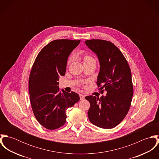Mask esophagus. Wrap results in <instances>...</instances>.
I'll return each instance as SVG.
<instances>
[{"label":"esophagus","mask_w":159,"mask_h":159,"mask_svg":"<svg viewBox=\"0 0 159 159\" xmlns=\"http://www.w3.org/2000/svg\"><path fill=\"white\" fill-rule=\"evenodd\" d=\"M84 95H83V94H80V100H83L84 98Z\"/></svg>","instance_id":"1"}]
</instances>
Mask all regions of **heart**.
Wrapping results in <instances>:
<instances>
[{
    "label": "heart",
    "instance_id": "heart-1",
    "mask_svg": "<svg viewBox=\"0 0 159 159\" xmlns=\"http://www.w3.org/2000/svg\"><path fill=\"white\" fill-rule=\"evenodd\" d=\"M83 60H84V62H86V61H92V60H94L91 56H88V55H86V56H84V57H83ZM72 61V57H70L69 59H68V63H70Z\"/></svg>",
    "mask_w": 159,
    "mask_h": 159
}]
</instances>
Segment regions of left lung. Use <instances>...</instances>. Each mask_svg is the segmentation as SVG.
<instances>
[{"label":"left lung","instance_id":"1","mask_svg":"<svg viewBox=\"0 0 159 159\" xmlns=\"http://www.w3.org/2000/svg\"><path fill=\"white\" fill-rule=\"evenodd\" d=\"M98 57L100 70L97 85L105 96L89 95L85 97L90 103L88 117L93 125L105 129L120 124L130 108L134 93L131 70L127 61L113 43L92 39L85 42Z\"/></svg>","mask_w":159,"mask_h":159}]
</instances>
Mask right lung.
Returning a JSON list of instances; mask_svg holds the SVG:
<instances>
[{"label":"right lung","mask_w":159,"mask_h":159,"mask_svg":"<svg viewBox=\"0 0 159 159\" xmlns=\"http://www.w3.org/2000/svg\"><path fill=\"white\" fill-rule=\"evenodd\" d=\"M80 40H55L46 45L38 54L29 78L30 100L37 121L48 130L63 126L66 111L80 100L75 92H61L59 88L60 76H64L71 52Z\"/></svg>","instance_id":"obj_1"}]
</instances>
